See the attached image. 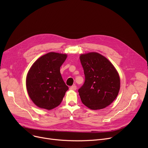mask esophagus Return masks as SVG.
I'll return each mask as SVG.
<instances>
[{"label":"esophagus","mask_w":148,"mask_h":148,"mask_svg":"<svg viewBox=\"0 0 148 148\" xmlns=\"http://www.w3.org/2000/svg\"><path fill=\"white\" fill-rule=\"evenodd\" d=\"M76 89H77V86H75V85H74V86H72L69 88L70 90H75Z\"/></svg>","instance_id":"34e87169"}]
</instances>
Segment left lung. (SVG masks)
I'll list each match as a JSON object with an SVG mask.
<instances>
[{
    "mask_svg": "<svg viewBox=\"0 0 148 148\" xmlns=\"http://www.w3.org/2000/svg\"><path fill=\"white\" fill-rule=\"evenodd\" d=\"M85 81L79 89L82 102L92 110L109 106L117 97L120 78L111 62L101 54L91 52L81 54Z\"/></svg>",
    "mask_w": 148,
    "mask_h": 148,
    "instance_id": "8db88e82",
    "label": "left lung"
}]
</instances>
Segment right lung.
I'll return each instance as SVG.
<instances>
[{
  "label": "right lung",
  "instance_id": "obj_1",
  "mask_svg": "<svg viewBox=\"0 0 148 148\" xmlns=\"http://www.w3.org/2000/svg\"><path fill=\"white\" fill-rule=\"evenodd\" d=\"M66 54L50 52L38 59L26 77L28 95L38 107L51 110L62 102L68 87L62 79L60 68Z\"/></svg>",
  "mask_w": 148,
  "mask_h": 148
}]
</instances>
